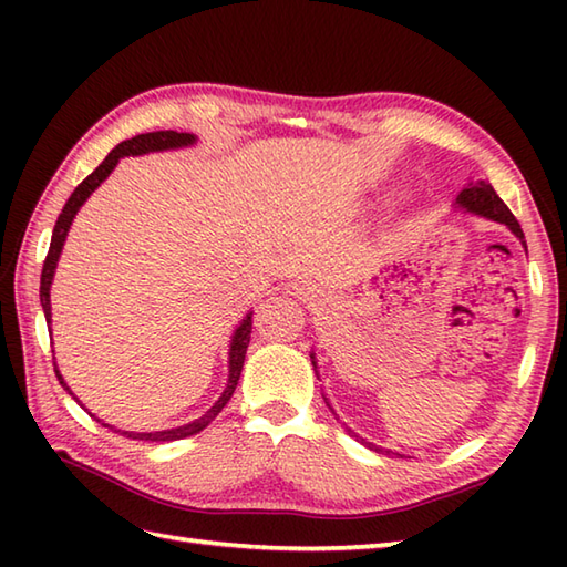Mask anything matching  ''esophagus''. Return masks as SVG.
Listing matches in <instances>:
<instances>
[{
	"instance_id": "1",
	"label": "esophagus",
	"mask_w": 567,
	"mask_h": 567,
	"mask_svg": "<svg viewBox=\"0 0 567 567\" xmlns=\"http://www.w3.org/2000/svg\"><path fill=\"white\" fill-rule=\"evenodd\" d=\"M302 297L307 299V302H317V299L323 297V292L319 290V287H302Z\"/></svg>"
}]
</instances>
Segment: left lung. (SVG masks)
<instances>
[{
	"label": "left lung",
	"instance_id": "obj_1",
	"mask_svg": "<svg viewBox=\"0 0 567 567\" xmlns=\"http://www.w3.org/2000/svg\"><path fill=\"white\" fill-rule=\"evenodd\" d=\"M457 204H461V207H465V209H470V212H475V214H483V216H487V219H492V221H499V224H507L512 231L522 238V244L526 246V240H524V231H522V226H519V221H516V216L509 212V207L507 204H504L502 199H499V195L495 189H492L487 183H477V185H470V187H465L461 195H457ZM311 363H315V360H311ZM315 370H317V363H315ZM329 404V402H327ZM329 409H331V404H329ZM333 412V409H331ZM348 433H353L351 429H348ZM358 439V436H355ZM360 443L363 445H368V449H372V451H378V453H384V455H400V453H392V451H384V449H378V445H372V443H368L365 439H360ZM402 457V455H400Z\"/></svg>",
	"mask_w": 567,
	"mask_h": 567
}]
</instances>
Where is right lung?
Here are the masks:
<instances>
[{
  "label": "right lung",
  "instance_id": "1",
  "mask_svg": "<svg viewBox=\"0 0 567 567\" xmlns=\"http://www.w3.org/2000/svg\"><path fill=\"white\" fill-rule=\"evenodd\" d=\"M192 141H195V136L177 134V131H153V134H138L134 138L118 143V146L100 163L97 171L84 177L82 183L75 187V192H72L70 199L65 202L63 212H60V216H58L55 228H53V236H51V248H48V256L43 260V270H41V307H43V315H45L48 323H51V282H53L55 265H58V258H60V250H63L68 228H70L72 219H75V214L84 204V199H87L92 192L97 189L106 177H110V173L116 167L118 158H124V155H141V153H148V151L177 148V146H187V143H192ZM250 329H252V317L248 315L244 321H240V327L236 329L234 339H231V353H228V384H226V390L219 396V402H216L207 414L195 419V421H192V424H185V426H179V429H171V431H153V433H134V431H118V429H114V431L122 433V436H126V439H138V441H179V439L195 436V433H199L202 429H207L212 421L216 419V414H219L221 409L228 404V400H231V394L236 390L238 378H240V370H244L248 343H250ZM48 331H51V329H48ZM53 368H55V358H53ZM55 375H58L60 384H63V388L70 392V388L65 384L63 375H60L58 368H55ZM72 400L80 404V400H78L75 394H72ZM90 416L97 419L94 414H90ZM100 424H102V421H100ZM102 426L112 429L110 424H102Z\"/></svg>",
  "mask_w": 567,
  "mask_h": 567
}]
</instances>
